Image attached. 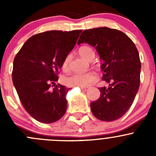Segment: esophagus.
I'll return each mask as SVG.
<instances>
[{
  "label": "esophagus",
  "mask_w": 156,
  "mask_h": 156,
  "mask_svg": "<svg viewBox=\"0 0 156 156\" xmlns=\"http://www.w3.org/2000/svg\"><path fill=\"white\" fill-rule=\"evenodd\" d=\"M81 90L82 91H84V92H86V91L88 90V87H81Z\"/></svg>",
  "instance_id": "34e87169"
}]
</instances>
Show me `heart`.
Returning <instances> with one entry per match:
<instances>
[{"mask_svg":"<svg viewBox=\"0 0 156 156\" xmlns=\"http://www.w3.org/2000/svg\"><path fill=\"white\" fill-rule=\"evenodd\" d=\"M80 56L87 61H91L94 57V51L90 47L81 46L78 49ZM69 57L66 56L62 64V69L67 71L69 69ZM97 80V75L93 72L87 73H72L64 79V83L69 87H87Z\"/></svg>","mask_w":156,"mask_h":156,"instance_id":"obj_1","label":"heart"}]
</instances>
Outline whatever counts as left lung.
Instances as JSON below:
<instances>
[{"label": "left lung", "mask_w": 156, "mask_h": 156, "mask_svg": "<svg viewBox=\"0 0 156 156\" xmlns=\"http://www.w3.org/2000/svg\"><path fill=\"white\" fill-rule=\"evenodd\" d=\"M94 47L103 61V80L108 87L99 88L100 97L90 103L99 120L112 122L124 115L134 100L140 87L141 64L138 50L125 33L107 27L84 30L78 44Z\"/></svg>", "instance_id": "left-lung-1"}]
</instances>
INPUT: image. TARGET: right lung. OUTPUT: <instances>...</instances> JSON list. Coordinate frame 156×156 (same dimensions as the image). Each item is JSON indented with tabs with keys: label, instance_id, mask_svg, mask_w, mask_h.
Wrapping results in <instances>:
<instances>
[{
	"label": "right lung",
	"instance_id": "1",
	"mask_svg": "<svg viewBox=\"0 0 156 156\" xmlns=\"http://www.w3.org/2000/svg\"><path fill=\"white\" fill-rule=\"evenodd\" d=\"M81 31H49L34 34L14 58V87L26 112L41 123L56 122L66 113L70 89L55 81Z\"/></svg>",
	"mask_w": 156,
	"mask_h": 156
}]
</instances>
